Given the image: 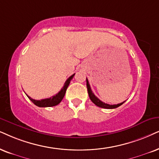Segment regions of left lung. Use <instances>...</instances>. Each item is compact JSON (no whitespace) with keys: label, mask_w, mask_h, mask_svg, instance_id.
<instances>
[{"label":"left lung","mask_w":159,"mask_h":159,"mask_svg":"<svg viewBox=\"0 0 159 159\" xmlns=\"http://www.w3.org/2000/svg\"><path fill=\"white\" fill-rule=\"evenodd\" d=\"M86 87H87L88 94H89L90 100H92V103H94L96 106H98V107L103 108H109V109H111V108H116L119 107V106H120L122 105V104H123L125 102V101H124L121 103L116 104V105H109V104L105 103H103V102H102L101 100L98 99V98L96 97L95 95H94L93 92H92V89H91V87H90V85L89 84V81H88V80H87V78H86Z\"/></svg>","instance_id":"8db88e82"}]
</instances>
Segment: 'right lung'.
<instances>
[{"label": "right lung", "instance_id": "1", "mask_svg": "<svg viewBox=\"0 0 159 159\" xmlns=\"http://www.w3.org/2000/svg\"><path fill=\"white\" fill-rule=\"evenodd\" d=\"M74 75H75V74H73V75H72L70 77L68 78V79L65 81V85L62 87V89L60 90L59 93L56 94V95L52 96L51 98L37 100L32 99V98L31 97H29L28 94H26V95H27V97L31 100V101L33 102L36 106H39V107H51V106L58 105V104L60 103V102L61 101L62 99H63V98L65 97V94L66 93V91H67L68 86H69L70 81L73 79Z\"/></svg>", "mask_w": 159, "mask_h": 159}]
</instances>
